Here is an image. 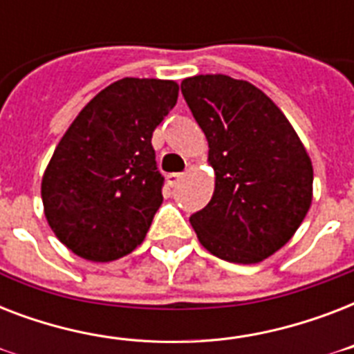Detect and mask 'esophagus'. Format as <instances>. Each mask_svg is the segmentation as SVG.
<instances>
[{"label": "esophagus", "mask_w": 354, "mask_h": 354, "mask_svg": "<svg viewBox=\"0 0 354 354\" xmlns=\"http://www.w3.org/2000/svg\"><path fill=\"white\" fill-rule=\"evenodd\" d=\"M182 178H183V172H171V174H167V183H169L171 187H176Z\"/></svg>", "instance_id": "34e87169"}]
</instances>
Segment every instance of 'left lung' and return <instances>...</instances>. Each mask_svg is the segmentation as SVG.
<instances>
[{
    "instance_id": "obj_1",
    "label": "left lung",
    "mask_w": 354,
    "mask_h": 354,
    "mask_svg": "<svg viewBox=\"0 0 354 354\" xmlns=\"http://www.w3.org/2000/svg\"><path fill=\"white\" fill-rule=\"evenodd\" d=\"M183 99L204 130L215 171L209 204L191 215L216 257L255 264L290 241L313 204V163L274 101L246 80L196 75Z\"/></svg>"
}]
</instances>
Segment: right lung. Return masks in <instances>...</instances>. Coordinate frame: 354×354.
I'll list each match as a JSON object with an SVG mask.
<instances>
[{
    "instance_id": "1",
    "label": "right lung",
    "mask_w": 354,
    "mask_h": 354,
    "mask_svg": "<svg viewBox=\"0 0 354 354\" xmlns=\"http://www.w3.org/2000/svg\"><path fill=\"white\" fill-rule=\"evenodd\" d=\"M174 80L121 79L77 115L41 178L49 226L64 246L93 263L143 242L163 202L152 132L176 106Z\"/></svg>"
}]
</instances>
